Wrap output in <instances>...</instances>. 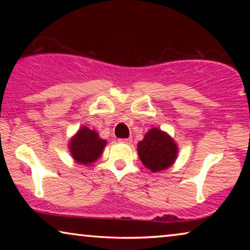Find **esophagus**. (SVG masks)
Wrapping results in <instances>:
<instances>
[{"label":"esophagus","mask_w":250,"mask_h":250,"mask_svg":"<svg viewBox=\"0 0 250 250\" xmlns=\"http://www.w3.org/2000/svg\"><path fill=\"white\" fill-rule=\"evenodd\" d=\"M119 142L120 143H124V145H130L131 142H132V139L128 138V139H119Z\"/></svg>","instance_id":"esophagus-1"}]
</instances>
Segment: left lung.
<instances>
[{
	"mask_svg": "<svg viewBox=\"0 0 250 250\" xmlns=\"http://www.w3.org/2000/svg\"><path fill=\"white\" fill-rule=\"evenodd\" d=\"M138 153L147 168L152 172H159L174 163L177 146L167 133L153 128L138 143Z\"/></svg>",
	"mask_w": 250,
	"mask_h": 250,
	"instance_id": "8db88e82",
	"label": "left lung"
}]
</instances>
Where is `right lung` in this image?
I'll return each instance as SVG.
<instances>
[{
	"label": "right lung",
	"instance_id": "1",
	"mask_svg": "<svg viewBox=\"0 0 250 250\" xmlns=\"http://www.w3.org/2000/svg\"><path fill=\"white\" fill-rule=\"evenodd\" d=\"M104 146L105 141L98 137L96 131L83 126L71 139L69 150L76 162L90 164L99 158Z\"/></svg>",
	"mask_w": 250,
	"mask_h": 250
}]
</instances>
